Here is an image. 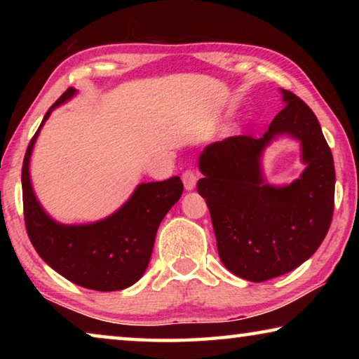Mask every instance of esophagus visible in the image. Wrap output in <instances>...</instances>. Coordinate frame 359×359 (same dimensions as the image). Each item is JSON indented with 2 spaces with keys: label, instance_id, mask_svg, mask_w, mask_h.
Segmentation results:
<instances>
[{
  "label": "esophagus",
  "instance_id": "esophagus-1",
  "mask_svg": "<svg viewBox=\"0 0 359 359\" xmlns=\"http://www.w3.org/2000/svg\"><path fill=\"white\" fill-rule=\"evenodd\" d=\"M182 180H184V185H185V190L191 191L194 187H196V182H198V175L191 169H187V171L182 174Z\"/></svg>",
  "mask_w": 359,
  "mask_h": 359
}]
</instances>
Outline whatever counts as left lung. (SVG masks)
<instances>
[{
	"instance_id": "8db88e82",
	"label": "left lung",
	"mask_w": 359,
	"mask_h": 359,
	"mask_svg": "<svg viewBox=\"0 0 359 359\" xmlns=\"http://www.w3.org/2000/svg\"><path fill=\"white\" fill-rule=\"evenodd\" d=\"M285 106L261 137L233 136L199 156L198 193L205 199L222 263L234 276L266 282L317 252L334 212L336 171L330 145L306 102L282 90ZM302 142L308 168L285 187L266 184L260 155L276 135Z\"/></svg>"
}]
</instances>
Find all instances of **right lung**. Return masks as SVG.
Listing matches in <instances>:
<instances>
[{
    "instance_id": "1",
    "label": "right lung",
    "mask_w": 359,
    "mask_h": 359,
    "mask_svg": "<svg viewBox=\"0 0 359 359\" xmlns=\"http://www.w3.org/2000/svg\"><path fill=\"white\" fill-rule=\"evenodd\" d=\"M76 95L60 96L28 144L22 168L23 214L28 238L46 263L79 287L117 291L144 276L154 250L158 226L184 191L180 177L137 185L135 193L111 217L88 224H62L47 215L29 180V156L48 115Z\"/></svg>"
}]
</instances>
